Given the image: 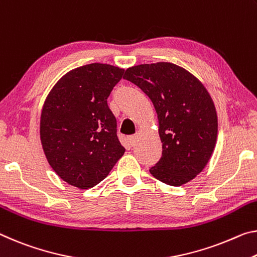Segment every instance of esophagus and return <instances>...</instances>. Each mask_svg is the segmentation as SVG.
<instances>
[{
  "label": "esophagus",
  "instance_id": "34e87169",
  "mask_svg": "<svg viewBox=\"0 0 257 257\" xmlns=\"http://www.w3.org/2000/svg\"><path fill=\"white\" fill-rule=\"evenodd\" d=\"M128 143L130 146H135L137 143V137L135 135L128 137Z\"/></svg>",
  "mask_w": 257,
  "mask_h": 257
}]
</instances>
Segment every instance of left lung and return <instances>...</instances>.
Returning a JSON list of instances; mask_svg holds the SVG:
<instances>
[{"mask_svg": "<svg viewBox=\"0 0 257 257\" xmlns=\"http://www.w3.org/2000/svg\"><path fill=\"white\" fill-rule=\"evenodd\" d=\"M123 79L149 96L159 119L162 156L150 173L165 184L181 186L202 172L217 138V115L197 77L172 63L130 67Z\"/></svg>", "mask_w": 257, "mask_h": 257, "instance_id": "left-lung-1", "label": "left lung"}]
</instances>
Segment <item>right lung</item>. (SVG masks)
Listing matches in <instances>:
<instances>
[{"label": "right lung", "instance_id": "right-lung-1", "mask_svg": "<svg viewBox=\"0 0 257 257\" xmlns=\"http://www.w3.org/2000/svg\"><path fill=\"white\" fill-rule=\"evenodd\" d=\"M123 72L107 64L84 65L65 74L47 97L41 143L52 169L68 184L97 185L123 156L116 119L107 105Z\"/></svg>", "mask_w": 257, "mask_h": 257}]
</instances>
